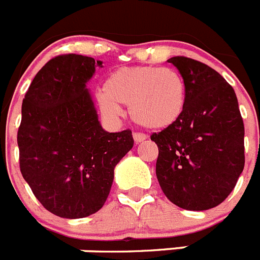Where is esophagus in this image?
<instances>
[{"instance_id":"obj_1","label":"esophagus","mask_w":260,"mask_h":260,"mask_svg":"<svg viewBox=\"0 0 260 260\" xmlns=\"http://www.w3.org/2000/svg\"><path fill=\"white\" fill-rule=\"evenodd\" d=\"M133 138H134L135 144H139L142 143V142L146 141L147 137L144 134H141V133H134V134H133Z\"/></svg>"}]
</instances>
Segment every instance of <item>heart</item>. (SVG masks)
I'll list each match as a JSON object with an SVG mask.
<instances>
[{"mask_svg":"<svg viewBox=\"0 0 260 260\" xmlns=\"http://www.w3.org/2000/svg\"><path fill=\"white\" fill-rule=\"evenodd\" d=\"M103 114L116 118L119 105L130 107L138 125L162 130L174 125L186 108V84L178 71L171 68L134 66L113 71L98 96Z\"/></svg>","mask_w":260,"mask_h":260,"instance_id":"obj_1","label":"heart"}]
</instances>
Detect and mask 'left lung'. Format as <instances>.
<instances>
[{
	"mask_svg": "<svg viewBox=\"0 0 260 260\" xmlns=\"http://www.w3.org/2000/svg\"><path fill=\"white\" fill-rule=\"evenodd\" d=\"M186 84V108L174 125L153 133L156 177L172 203L204 211L226 199L245 167V127L233 87L187 57L168 59Z\"/></svg>",
	"mask_w": 260,
	"mask_h": 260,
	"instance_id": "1",
	"label": "left lung"
}]
</instances>
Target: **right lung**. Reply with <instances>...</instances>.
Listing matches in <instances>:
<instances>
[{
  "label": "right lung",
  "mask_w": 260,
  "mask_h": 260,
  "mask_svg": "<svg viewBox=\"0 0 260 260\" xmlns=\"http://www.w3.org/2000/svg\"><path fill=\"white\" fill-rule=\"evenodd\" d=\"M102 61L62 54L48 61L23 99L19 167L49 212L80 219L104 206L114 167L133 148L132 130L108 133L86 87Z\"/></svg>",
  "instance_id": "add662e5"
}]
</instances>
